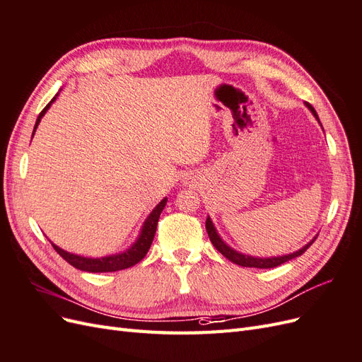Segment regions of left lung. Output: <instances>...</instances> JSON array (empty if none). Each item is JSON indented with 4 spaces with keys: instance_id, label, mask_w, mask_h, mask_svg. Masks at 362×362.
<instances>
[{
    "instance_id": "left-lung-1",
    "label": "left lung",
    "mask_w": 362,
    "mask_h": 362,
    "mask_svg": "<svg viewBox=\"0 0 362 362\" xmlns=\"http://www.w3.org/2000/svg\"><path fill=\"white\" fill-rule=\"evenodd\" d=\"M306 107L310 108L311 113L314 115V117H315L317 120H319V124H320V119H319V116H317V113H315V110H314V107H313L311 104H308V103H306ZM320 125H322V124H320ZM205 228H206L208 237H210L213 246H214L218 252H221V254H222L223 257H226L229 261H233L234 264H238V266H242V267H257V269H273V267H278V266L284 264V262H287V261H290V259H293V258H296V257L302 255L303 252H305L306 249H308V247L314 243V240H315V237H314L310 243H306V245H305L303 247H300L299 250L293 252V254L281 255V257H270V258H259V257H252V255L242 254V252H238V250L233 249L229 245H226V243L223 242V240H222V237L218 235L217 229H216L214 223L211 222L210 216L206 217Z\"/></svg>"
}]
</instances>
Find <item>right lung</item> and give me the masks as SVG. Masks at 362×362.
Masks as SVG:
<instances>
[{"instance_id":"add662e5","label":"right lung","mask_w":362,"mask_h":362,"mask_svg":"<svg viewBox=\"0 0 362 362\" xmlns=\"http://www.w3.org/2000/svg\"><path fill=\"white\" fill-rule=\"evenodd\" d=\"M59 96V93L52 98V100L48 103V105L43 108L40 112V115L37 116L35 129H33V136L36 133V128L40 122V119L45 116V113L48 112V108L51 107V104L56 101V98ZM168 204V198H164L154 210L151 211V214L146 217V221L141 225L140 234L137 237L136 242L131 245L127 250L119 252V254H113V255H107V257H101V258H92V257H81L76 254H71L68 250H63L62 247L56 246L54 243L52 247L57 250V254L62 255L63 259H66L71 266H74L75 269L83 270V272H89V273H105V272H117V270H124L128 267H133L134 264H137L139 261H141L145 258V255L148 254V250L152 245V240H154L156 231H157V223L161 211L164 210V206Z\"/></svg>"}]
</instances>
